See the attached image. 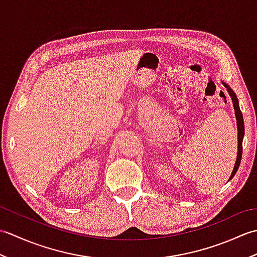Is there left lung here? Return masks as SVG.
I'll use <instances>...</instances> for the list:
<instances>
[{
	"mask_svg": "<svg viewBox=\"0 0 257 257\" xmlns=\"http://www.w3.org/2000/svg\"><path fill=\"white\" fill-rule=\"evenodd\" d=\"M224 85L225 88H227V92L228 95L231 96L232 98V102H233V107H234V110H235V117H236V123H237V157H236V161H235V165H234V169L231 173V177L230 180L235 176L236 171L238 170V167H239V163H241V159H242V151H243V137H244V121H243V114L241 112V109H239L238 106V100L236 98V95L234 94V91L230 88V86L227 84L223 83Z\"/></svg>",
	"mask_w": 257,
	"mask_h": 257,
	"instance_id": "1",
	"label": "left lung"
}]
</instances>
